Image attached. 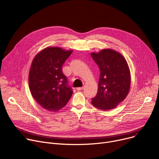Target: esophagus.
<instances>
[{"mask_svg": "<svg viewBox=\"0 0 159 159\" xmlns=\"http://www.w3.org/2000/svg\"><path fill=\"white\" fill-rule=\"evenodd\" d=\"M84 87H78L76 89L78 90H83V89H84Z\"/></svg>", "mask_w": 159, "mask_h": 159, "instance_id": "obj_1", "label": "esophagus"}]
</instances>
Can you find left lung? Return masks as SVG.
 Instances as JSON below:
<instances>
[{"label":"left lung","mask_w":159,"mask_h":159,"mask_svg":"<svg viewBox=\"0 0 159 159\" xmlns=\"http://www.w3.org/2000/svg\"><path fill=\"white\" fill-rule=\"evenodd\" d=\"M91 56L100 70L98 93L92 104L98 109L108 111L124 101L129 91L131 74L124 56L112 49H103Z\"/></svg>","instance_id":"8db88e82"}]
</instances>
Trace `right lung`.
<instances>
[{"label": "right lung", "mask_w": 159, "mask_h": 159, "mask_svg": "<svg viewBox=\"0 0 159 159\" xmlns=\"http://www.w3.org/2000/svg\"><path fill=\"white\" fill-rule=\"evenodd\" d=\"M72 52L47 47L33 59L28 76L29 87L35 101L44 109L58 111L70 100L73 90L68 86L62 65Z\"/></svg>", "instance_id": "1"}]
</instances>
